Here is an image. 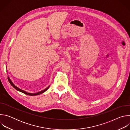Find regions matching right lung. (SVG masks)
<instances>
[{
	"mask_svg": "<svg viewBox=\"0 0 130 130\" xmlns=\"http://www.w3.org/2000/svg\"><path fill=\"white\" fill-rule=\"evenodd\" d=\"M6 68H7V66H6ZM8 79L9 82H10V84H11L15 89H16L17 90L19 91H20V92H23V93H24V94H26V95H29V96H36V95H40V94L43 93V92H44L45 91H46L48 89V88H49V86H50V85H49L47 88H46L44 89V90H42V91H39V92H35V93H30V92H27V91H25V90H23V89H21V88H18V87H17L16 86H15V85H14V84L12 82V81L11 80V79H10V78H9V76H8Z\"/></svg>",
	"mask_w": 130,
	"mask_h": 130,
	"instance_id": "add662e5",
	"label": "right lung"
}]
</instances>
